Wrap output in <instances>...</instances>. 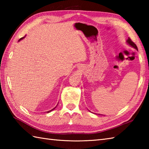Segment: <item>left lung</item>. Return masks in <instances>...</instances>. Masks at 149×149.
I'll use <instances>...</instances> for the list:
<instances>
[{
	"label": "left lung",
	"instance_id": "8db88e82",
	"mask_svg": "<svg viewBox=\"0 0 149 149\" xmlns=\"http://www.w3.org/2000/svg\"><path fill=\"white\" fill-rule=\"evenodd\" d=\"M126 43H127L128 45H129L130 46H131L132 47H133L134 49H136L137 50H138V47H137V46L136 45V44L133 42H132L131 41V40L129 38H127V41H126Z\"/></svg>",
	"mask_w": 149,
	"mask_h": 149
}]
</instances>
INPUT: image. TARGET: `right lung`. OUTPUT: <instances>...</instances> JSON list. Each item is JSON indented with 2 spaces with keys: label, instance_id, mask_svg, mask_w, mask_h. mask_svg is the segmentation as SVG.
<instances>
[{
  "label": "right lung",
  "instance_id": "add662e5",
  "mask_svg": "<svg viewBox=\"0 0 149 149\" xmlns=\"http://www.w3.org/2000/svg\"><path fill=\"white\" fill-rule=\"evenodd\" d=\"M23 38H24V37H23V38H20V40H18V42H20V40H22V39H23ZM56 107H54V108H53L52 109H51V110H50V111H47V113H50V112H51L52 110H54V109L56 108Z\"/></svg>",
  "mask_w": 149,
  "mask_h": 149
}]
</instances>
